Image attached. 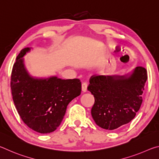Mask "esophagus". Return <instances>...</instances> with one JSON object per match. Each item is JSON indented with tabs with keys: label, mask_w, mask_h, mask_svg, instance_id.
Wrapping results in <instances>:
<instances>
[{
	"label": "esophagus",
	"mask_w": 159,
	"mask_h": 159,
	"mask_svg": "<svg viewBox=\"0 0 159 159\" xmlns=\"http://www.w3.org/2000/svg\"><path fill=\"white\" fill-rule=\"evenodd\" d=\"M87 88H88V84L86 83H82V91L83 93H85L87 91Z\"/></svg>",
	"instance_id": "1"
}]
</instances>
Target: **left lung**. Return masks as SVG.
I'll list each match as a JSON object with an SVG mask.
<instances>
[{
	"label": "left lung",
	"instance_id": "1",
	"mask_svg": "<svg viewBox=\"0 0 159 159\" xmlns=\"http://www.w3.org/2000/svg\"><path fill=\"white\" fill-rule=\"evenodd\" d=\"M147 70L137 66L125 76H92L88 90L95 98L91 115L96 124L116 130L130 122L140 108Z\"/></svg>",
	"mask_w": 159,
	"mask_h": 159
}]
</instances>
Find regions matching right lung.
I'll list each match as a JSON object with an SVG mask.
<instances>
[{"instance_id":"1","label":"right lung","mask_w":159,"mask_h":159,"mask_svg":"<svg viewBox=\"0 0 159 159\" xmlns=\"http://www.w3.org/2000/svg\"><path fill=\"white\" fill-rule=\"evenodd\" d=\"M30 50H21L13 65L10 82L12 99L19 115L29 128L39 133H50L60 125L69 102L80 95L81 83L78 79L30 76L23 58Z\"/></svg>"}]
</instances>
